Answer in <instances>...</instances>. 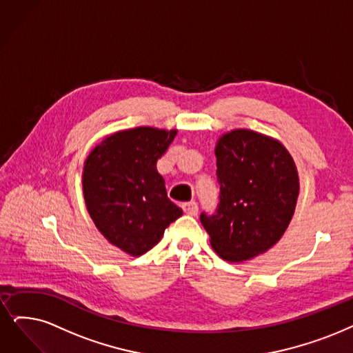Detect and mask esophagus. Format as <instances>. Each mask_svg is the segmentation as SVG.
I'll use <instances>...</instances> for the list:
<instances>
[{
  "instance_id": "1",
  "label": "esophagus",
  "mask_w": 353,
  "mask_h": 353,
  "mask_svg": "<svg viewBox=\"0 0 353 353\" xmlns=\"http://www.w3.org/2000/svg\"><path fill=\"white\" fill-rule=\"evenodd\" d=\"M182 210H184L188 216H196V213H199V205H196L195 201H188L182 204Z\"/></svg>"
}]
</instances>
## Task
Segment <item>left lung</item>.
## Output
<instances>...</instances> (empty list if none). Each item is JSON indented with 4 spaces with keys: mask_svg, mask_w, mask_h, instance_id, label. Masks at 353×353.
Here are the masks:
<instances>
[{
    "mask_svg": "<svg viewBox=\"0 0 353 353\" xmlns=\"http://www.w3.org/2000/svg\"><path fill=\"white\" fill-rule=\"evenodd\" d=\"M219 204L200 221L219 256L243 262L274 246L288 228L299 175L288 150L252 130L224 134L216 148Z\"/></svg>",
    "mask_w": 353,
    "mask_h": 353,
    "instance_id": "left-lung-1",
    "label": "left lung"
}]
</instances>
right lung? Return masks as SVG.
Here are the masks:
<instances>
[{"instance_id":"1","label":"right lung","mask_w":353,"mask_h":353,"mask_svg":"<svg viewBox=\"0 0 353 353\" xmlns=\"http://www.w3.org/2000/svg\"><path fill=\"white\" fill-rule=\"evenodd\" d=\"M175 134L152 128L119 132L105 137L83 165V199L97 229L133 256L157 245L182 214L157 169Z\"/></svg>"}]
</instances>
